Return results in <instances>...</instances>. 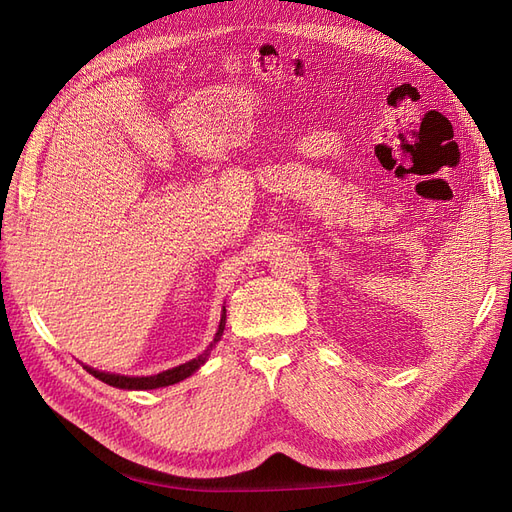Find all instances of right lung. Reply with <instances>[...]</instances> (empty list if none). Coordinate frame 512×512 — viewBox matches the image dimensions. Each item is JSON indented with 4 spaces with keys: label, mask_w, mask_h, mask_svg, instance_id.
<instances>
[{
    "label": "right lung",
    "mask_w": 512,
    "mask_h": 512,
    "mask_svg": "<svg viewBox=\"0 0 512 512\" xmlns=\"http://www.w3.org/2000/svg\"><path fill=\"white\" fill-rule=\"evenodd\" d=\"M224 327H226V307L222 309V318H220V327H218V333H215L213 342L209 344V348L196 356V359L183 363L179 367H173V369H166L162 371V374H156V376H143V378H130V376H119V374H108V371H98L94 367H87L83 365L91 376L111 384V386H117V389H128V391H147V389H160V386H168V384H177L181 380H185L188 376H192L194 371L203 365L207 361V356L211 352V348L220 342L222 339V333H224Z\"/></svg>",
    "instance_id": "1"
}]
</instances>
